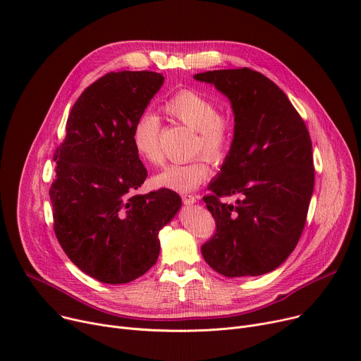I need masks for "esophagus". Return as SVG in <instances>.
I'll return each mask as SVG.
<instances>
[{
  "label": "esophagus",
  "instance_id": "1",
  "mask_svg": "<svg viewBox=\"0 0 361 361\" xmlns=\"http://www.w3.org/2000/svg\"><path fill=\"white\" fill-rule=\"evenodd\" d=\"M181 200L184 204H193L199 200V196H195V195H187V193H183L181 195Z\"/></svg>",
  "mask_w": 361,
  "mask_h": 361
}]
</instances>
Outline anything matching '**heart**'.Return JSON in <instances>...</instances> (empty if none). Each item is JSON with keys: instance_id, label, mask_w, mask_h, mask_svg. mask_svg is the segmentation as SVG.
<instances>
[{"instance_id": "obj_1", "label": "heart", "mask_w": 361, "mask_h": 361, "mask_svg": "<svg viewBox=\"0 0 361 361\" xmlns=\"http://www.w3.org/2000/svg\"><path fill=\"white\" fill-rule=\"evenodd\" d=\"M169 117L195 130L192 155L203 153L209 161L219 164L234 143L237 120L231 111H219L216 102L204 93L183 89L164 102ZM162 124L155 112L145 111L131 128V145L136 155L149 165L162 162ZM204 156V157H205ZM201 156L184 164H171L154 178L157 187L174 192H190L209 177V164Z\"/></svg>"}]
</instances>
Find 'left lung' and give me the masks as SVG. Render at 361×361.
I'll return each mask as SVG.
<instances>
[{
	"label": "left lung",
	"instance_id": "left-lung-1",
	"mask_svg": "<svg viewBox=\"0 0 361 361\" xmlns=\"http://www.w3.org/2000/svg\"><path fill=\"white\" fill-rule=\"evenodd\" d=\"M230 98L237 130L219 177L203 197L215 234L202 255L224 276L276 269L305 230L314 185L309 130L271 79L247 67L195 75ZM237 195L235 205L223 199Z\"/></svg>",
	"mask_w": 361,
	"mask_h": 361
}]
</instances>
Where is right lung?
Returning <instances> with one entry per match:
<instances>
[{
	"label": "right lung",
	"instance_id": "right-lung-1",
	"mask_svg": "<svg viewBox=\"0 0 361 361\" xmlns=\"http://www.w3.org/2000/svg\"><path fill=\"white\" fill-rule=\"evenodd\" d=\"M162 83L155 71L106 73L73 105L54 154V233L75 267L105 283H127L154 267L158 234L181 206L168 188L131 196L147 177L131 128Z\"/></svg>",
	"mask_w": 361,
	"mask_h": 361
}]
</instances>
